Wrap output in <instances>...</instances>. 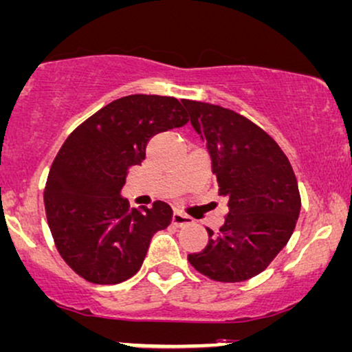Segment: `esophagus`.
I'll use <instances>...</instances> for the list:
<instances>
[{
    "label": "esophagus",
    "mask_w": 352,
    "mask_h": 352,
    "mask_svg": "<svg viewBox=\"0 0 352 352\" xmlns=\"http://www.w3.org/2000/svg\"><path fill=\"white\" fill-rule=\"evenodd\" d=\"M173 223L176 225V227H184V225H189V223H192V219H190V217H188V215H184L183 212H175V214H173Z\"/></svg>",
    "instance_id": "1"
}]
</instances>
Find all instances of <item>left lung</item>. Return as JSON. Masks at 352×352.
<instances>
[{
    "label": "left lung",
    "mask_w": 352,
    "mask_h": 352,
    "mask_svg": "<svg viewBox=\"0 0 352 352\" xmlns=\"http://www.w3.org/2000/svg\"><path fill=\"white\" fill-rule=\"evenodd\" d=\"M206 140L219 196L228 214L219 233L188 261L217 282H243L263 272L287 245L300 214V192L287 156L261 127L235 111L183 99Z\"/></svg>",
    "instance_id": "left-lung-1"
}]
</instances>
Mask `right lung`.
<instances>
[{
	"label": "right lung",
	"mask_w": 352,
	"mask_h": 352,
	"mask_svg": "<svg viewBox=\"0 0 352 352\" xmlns=\"http://www.w3.org/2000/svg\"><path fill=\"white\" fill-rule=\"evenodd\" d=\"M188 112L176 98L132 94L116 99L68 135L52 163L43 204L63 261L93 284H119L137 274L151 236L171 223L156 201L130 209L120 197L130 166L145 160L153 135L183 127Z\"/></svg>",
	"instance_id": "add662e5"
}]
</instances>
